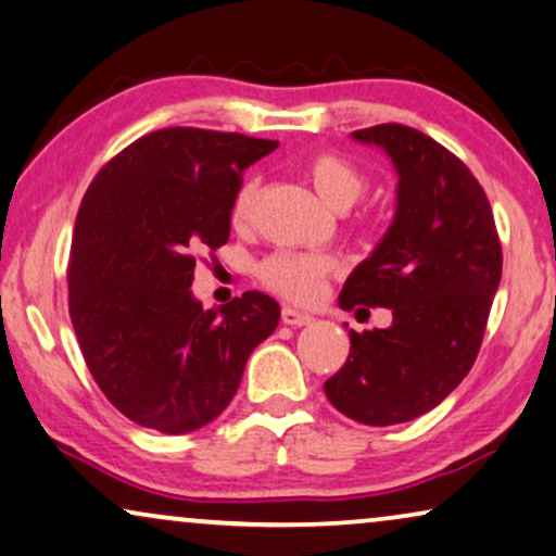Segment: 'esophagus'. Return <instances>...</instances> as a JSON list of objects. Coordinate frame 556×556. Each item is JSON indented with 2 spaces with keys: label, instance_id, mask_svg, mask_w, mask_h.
Wrapping results in <instances>:
<instances>
[{
  "label": "esophagus",
  "instance_id": "obj_1",
  "mask_svg": "<svg viewBox=\"0 0 556 556\" xmlns=\"http://www.w3.org/2000/svg\"><path fill=\"white\" fill-rule=\"evenodd\" d=\"M280 318H283V324H288V326H308L311 321H314V316L306 314V311L293 308V306H283V311H280Z\"/></svg>",
  "mask_w": 556,
  "mask_h": 556
}]
</instances>
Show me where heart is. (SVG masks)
<instances>
[{"label": "heart", "instance_id": "heart-1", "mask_svg": "<svg viewBox=\"0 0 556 556\" xmlns=\"http://www.w3.org/2000/svg\"><path fill=\"white\" fill-rule=\"evenodd\" d=\"M311 187L321 197L326 207L344 212L359 200L367 189V177L349 162V159L339 154H316L311 156L306 166H303ZM255 204V181H245L238 189L232 202V223L238 227H245L253 215ZM331 268V261L324 255H308V253H276L261 265L263 283L278 291L280 295L295 301L314 299L318 291V283Z\"/></svg>", "mask_w": 556, "mask_h": 556}]
</instances>
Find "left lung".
I'll return each mask as SVG.
<instances>
[{
  "mask_svg": "<svg viewBox=\"0 0 556 556\" xmlns=\"http://www.w3.org/2000/svg\"><path fill=\"white\" fill-rule=\"evenodd\" d=\"M352 139L390 156L397 202L339 306L392 308V324L349 329L346 364L324 392L341 415L384 428L438 407L473 367L504 255L489 197L458 156L402 124L362 128Z\"/></svg>",
  "mask_w": 556,
  "mask_h": 556,
  "instance_id": "8db88e82",
  "label": "left lung"
}]
</instances>
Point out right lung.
<instances>
[{
    "instance_id": "1",
    "label": "right lung",
    "mask_w": 556,
    "mask_h": 556,
    "mask_svg": "<svg viewBox=\"0 0 556 556\" xmlns=\"http://www.w3.org/2000/svg\"><path fill=\"white\" fill-rule=\"evenodd\" d=\"M278 141L204 128L141 136L98 172L75 217L71 321L96 384L141 428L200 430L238 392L280 306L248 291L194 299V253L230 238L242 172Z\"/></svg>"
}]
</instances>
